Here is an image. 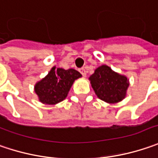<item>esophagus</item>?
Segmentation results:
<instances>
[{
    "mask_svg": "<svg viewBox=\"0 0 158 158\" xmlns=\"http://www.w3.org/2000/svg\"><path fill=\"white\" fill-rule=\"evenodd\" d=\"M79 72H80V73L82 74V76L86 77V69H85V68H81V69H79Z\"/></svg>",
    "mask_w": 158,
    "mask_h": 158,
    "instance_id": "esophagus-1",
    "label": "esophagus"
}]
</instances>
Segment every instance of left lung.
<instances>
[{"mask_svg": "<svg viewBox=\"0 0 158 158\" xmlns=\"http://www.w3.org/2000/svg\"><path fill=\"white\" fill-rule=\"evenodd\" d=\"M89 79L96 95L109 103L124 99L129 86L127 77L113 72L107 65L98 67Z\"/></svg>", "mask_w": 158, "mask_h": 158, "instance_id": "obj_1", "label": "left lung"}]
</instances>
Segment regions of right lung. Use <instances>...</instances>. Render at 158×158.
I'll list each match as a JSON object with an SVG mask.
<instances>
[{
	"label": "right lung",
	"instance_id": "add662e5",
	"mask_svg": "<svg viewBox=\"0 0 158 158\" xmlns=\"http://www.w3.org/2000/svg\"><path fill=\"white\" fill-rule=\"evenodd\" d=\"M80 77L81 74L74 69L53 67L44 79L35 85V93L42 103H58L65 99L74 80Z\"/></svg>",
	"mask_w": 158,
	"mask_h": 158
}]
</instances>
